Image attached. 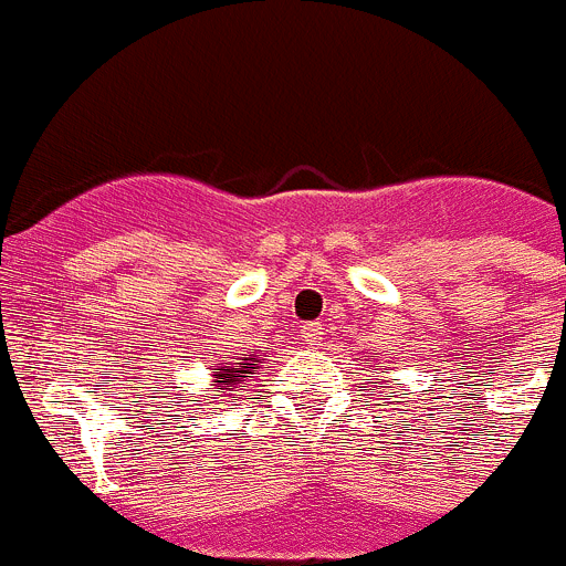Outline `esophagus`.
Instances as JSON below:
<instances>
[{"label":"esophagus","mask_w":566,"mask_h":566,"mask_svg":"<svg viewBox=\"0 0 566 566\" xmlns=\"http://www.w3.org/2000/svg\"><path fill=\"white\" fill-rule=\"evenodd\" d=\"M302 338H305L311 346H318L324 338V324L322 322L305 324V327H302Z\"/></svg>","instance_id":"34e87169"}]
</instances>
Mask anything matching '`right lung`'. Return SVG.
<instances>
[{"mask_svg": "<svg viewBox=\"0 0 566 566\" xmlns=\"http://www.w3.org/2000/svg\"><path fill=\"white\" fill-rule=\"evenodd\" d=\"M266 355H244L239 357V360L233 363H217L214 368H211V382H214L217 388V399L220 396H233L237 399V390H244L248 388V377L255 371V368H261V360H264Z\"/></svg>", "mask_w": 566, "mask_h": 566, "instance_id": "1", "label": "right lung"}]
</instances>
